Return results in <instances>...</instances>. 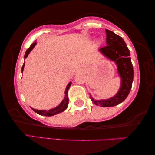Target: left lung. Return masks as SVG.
<instances>
[{"label":"left lung","instance_id":"1","mask_svg":"<svg viewBox=\"0 0 155 155\" xmlns=\"http://www.w3.org/2000/svg\"><path fill=\"white\" fill-rule=\"evenodd\" d=\"M106 33L107 45L99 49V51L115 63L121 79L120 88L113 97L106 100H94L91 95L90 97L96 105L101 107H112L120 104L128 97L133 84L134 71L130 51L122 38L108 29H106Z\"/></svg>","mask_w":155,"mask_h":155}]
</instances>
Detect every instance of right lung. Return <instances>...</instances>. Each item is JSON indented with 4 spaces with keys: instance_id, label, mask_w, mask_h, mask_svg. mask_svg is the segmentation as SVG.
I'll return each mask as SVG.
<instances>
[{
    "instance_id": "1",
    "label": "right lung",
    "mask_w": 155,
    "mask_h": 155,
    "mask_svg": "<svg viewBox=\"0 0 155 155\" xmlns=\"http://www.w3.org/2000/svg\"><path fill=\"white\" fill-rule=\"evenodd\" d=\"M36 42H34L33 44L30 46V47L28 49L26 52H25V58H27L28 55L29 54V53L31 51L32 49H34V47L36 45ZM25 62L23 65H22V73L23 72V69H24V67H25ZM71 82H70L68 84V85L67 86V87H66V89H65V95H64V99H63V100L61 101V103L59 105H58V106H56V107H55L54 108H51L50 109V110H36V109H34L31 108V109L33 110L34 111V112H35L38 114H39L40 115H44V116H48V117H50V116H53V115H56V114H58V113H62L64 111V110H66V109L68 107V88H69V87H71Z\"/></svg>"
}]
</instances>
